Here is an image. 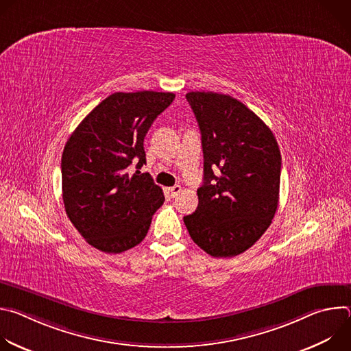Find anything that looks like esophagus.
Instances as JSON below:
<instances>
[{
    "label": "esophagus",
    "mask_w": 351,
    "mask_h": 351,
    "mask_svg": "<svg viewBox=\"0 0 351 351\" xmlns=\"http://www.w3.org/2000/svg\"><path fill=\"white\" fill-rule=\"evenodd\" d=\"M168 191H169L171 197H173V198H175V197H176V195H178V194L182 191V187H180L179 184H176V186H172V187H169V189H168Z\"/></svg>",
    "instance_id": "esophagus-1"
}]
</instances>
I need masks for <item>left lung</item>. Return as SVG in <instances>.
Segmentation results:
<instances>
[{
    "mask_svg": "<svg viewBox=\"0 0 351 351\" xmlns=\"http://www.w3.org/2000/svg\"><path fill=\"white\" fill-rule=\"evenodd\" d=\"M202 132L204 184L183 218L193 241L213 257H234L269 228L279 199L282 157L271 129L239 99L190 91Z\"/></svg>",
    "mask_w": 351,
    "mask_h": 351,
    "instance_id": "8db88e82",
    "label": "left lung"
}]
</instances>
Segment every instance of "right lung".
Returning <instances> with one entry per match:
<instances>
[{
  "label": "right lung",
  "instance_id": "add662e5",
  "mask_svg": "<svg viewBox=\"0 0 351 351\" xmlns=\"http://www.w3.org/2000/svg\"><path fill=\"white\" fill-rule=\"evenodd\" d=\"M173 93H114L68 138L61 161L65 211L84 240L99 252L123 253L147 234L164 204L162 189L148 173L143 141Z\"/></svg>",
  "mask_w": 351,
  "mask_h": 351
}]
</instances>
